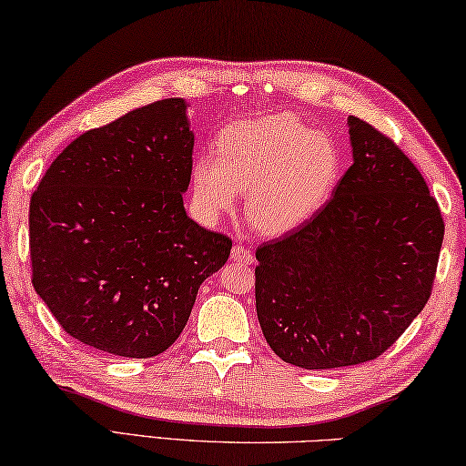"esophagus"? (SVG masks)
Returning a JSON list of instances; mask_svg holds the SVG:
<instances>
[{"mask_svg": "<svg viewBox=\"0 0 466 466\" xmlns=\"http://www.w3.org/2000/svg\"><path fill=\"white\" fill-rule=\"evenodd\" d=\"M231 260L238 264H251L254 262V254H251L246 246L238 243V246H233V249H231Z\"/></svg>", "mask_w": 466, "mask_h": 466, "instance_id": "obj_1", "label": "esophagus"}]
</instances>
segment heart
<instances>
[{
  "label": "heart",
  "mask_w": 466,
  "mask_h": 466,
  "mask_svg": "<svg viewBox=\"0 0 466 466\" xmlns=\"http://www.w3.org/2000/svg\"><path fill=\"white\" fill-rule=\"evenodd\" d=\"M340 177V152L332 138L318 134L289 113H270L225 127L217 157L192 163L194 200L206 217H218L246 196L251 227L283 235L322 208Z\"/></svg>",
  "instance_id": "1"
}]
</instances>
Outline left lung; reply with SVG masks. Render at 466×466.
<instances>
[{"mask_svg":"<svg viewBox=\"0 0 466 466\" xmlns=\"http://www.w3.org/2000/svg\"><path fill=\"white\" fill-rule=\"evenodd\" d=\"M353 165L314 217L256 249V311L280 360L303 370L376 360L431 295L444 218L396 144L349 117Z\"/></svg>","mask_w":466,"mask_h":466,"instance_id":"obj_1","label":"left lung"}]
</instances>
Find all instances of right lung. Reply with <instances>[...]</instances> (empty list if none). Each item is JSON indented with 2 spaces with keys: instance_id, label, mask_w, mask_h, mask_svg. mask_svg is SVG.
I'll list each match as a JSON object with an SVG mask.
<instances>
[{
  "instance_id": "right-lung-1",
  "label": "right lung",
  "mask_w": 466,
  "mask_h": 466,
  "mask_svg": "<svg viewBox=\"0 0 466 466\" xmlns=\"http://www.w3.org/2000/svg\"><path fill=\"white\" fill-rule=\"evenodd\" d=\"M186 106L163 98L88 129L30 198L35 291L70 337L105 353L169 349L231 254L227 235L183 208L194 150Z\"/></svg>"
}]
</instances>
